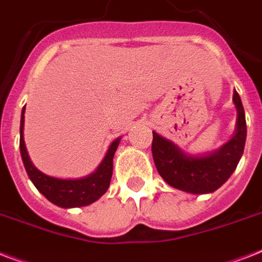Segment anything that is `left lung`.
<instances>
[{
    "instance_id": "1",
    "label": "left lung",
    "mask_w": 262,
    "mask_h": 262,
    "mask_svg": "<svg viewBox=\"0 0 262 262\" xmlns=\"http://www.w3.org/2000/svg\"><path fill=\"white\" fill-rule=\"evenodd\" d=\"M234 103L238 111L236 133L226 145L211 155L191 158L185 155L175 144L154 132L152 156L160 177L179 190L204 194L219 189L236 168L246 141V119L242 100L234 92Z\"/></svg>"
}]
</instances>
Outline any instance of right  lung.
I'll return each instance as SVG.
<instances>
[{
	"instance_id": "right-lung-1",
	"label": "right lung",
	"mask_w": 262,
	"mask_h": 262,
	"mask_svg": "<svg viewBox=\"0 0 262 262\" xmlns=\"http://www.w3.org/2000/svg\"><path fill=\"white\" fill-rule=\"evenodd\" d=\"M24 111H21V122H20V154L26 171L32 181L36 189L55 205L61 208H75L90 205L98 199H100L110 186L111 175H113V158L119 144V139L113 141L107 151V155L94 174L81 179H59L53 178L43 174L35 167L27 154L26 144L23 139L24 129Z\"/></svg>"
}]
</instances>
